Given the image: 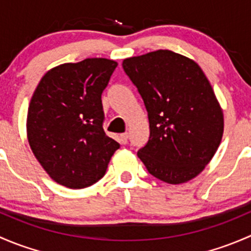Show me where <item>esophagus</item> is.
I'll use <instances>...</instances> for the list:
<instances>
[{
    "mask_svg": "<svg viewBox=\"0 0 251 251\" xmlns=\"http://www.w3.org/2000/svg\"><path fill=\"white\" fill-rule=\"evenodd\" d=\"M120 140H121V142H123L124 144L127 143V140H128V133H127V132L121 133V135H120Z\"/></svg>",
    "mask_w": 251,
    "mask_h": 251,
    "instance_id": "34e87169",
    "label": "esophagus"
}]
</instances>
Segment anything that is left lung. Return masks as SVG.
<instances>
[{"label":"left lung","mask_w":251,"mask_h":251,"mask_svg":"<svg viewBox=\"0 0 251 251\" xmlns=\"http://www.w3.org/2000/svg\"><path fill=\"white\" fill-rule=\"evenodd\" d=\"M148 111V143L137 151L160 181L179 184L204 170L224 135V111L194 60L158 50L123 62Z\"/></svg>","instance_id":"1"}]
</instances>
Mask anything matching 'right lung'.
Returning <instances> with one entry per match:
<instances>
[{
	"label": "right lung",
	"instance_id": "right-lung-1",
	"mask_svg": "<svg viewBox=\"0 0 251 251\" xmlns=\"http://www.w3.org/2000/svg\"><path fill=\"white\" fill-rule=\"evenodd\" d=\"M118 63L87 58L48 70L27 109L30 148L50 178L80 189L104 176L120 144L103 130L102 92Z\"/></svg>",
	"mask_w": 251,
	"mask_h": 251
}]
</instances>
